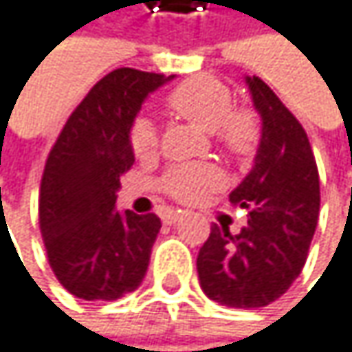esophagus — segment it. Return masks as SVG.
<instances>
[{"label":"esophagus","instance_id":"obj_1","mask_svg":"<svg viewBox=\"0 0 352 352\" xmlns=\"http://www.w3.org/2000/svg\"><path fill=\"white\" fill-rule=\"evenodd\" d=\"M182 215H184L182 209H166V211L162 213V221L168 223V226H172V223H176Z\"/></svg>","mask_w":352,"mask_h":352}]
</instances>
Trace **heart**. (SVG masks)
Returning a JSON list of instances; mask_svg holds the SVG:
<instances>
[{"mask_svg": "<svg viewBox=\"0 0 352 352\" xmlns=\"http://www.w3.org/2000/svg\"><path fill=\"white\" fill-rule=\"evenodd\" d=\"M168 108L182 120L213 133L221 147L234 157L254 153L261 126L250 110H234V98L228 86L215 78L199 76L180 84L168 96ZM131 147L137 157H151L157 151V131L149 118H137L131 129ZM223 176L211 164L174 166L162 180L168 195L178 201H195L201 195L221 186Z\"/></svg>", "mask_w": 352, "mask_h": 352, "instance_id": "b5f03b06", "label": "heart"}]
</instances>
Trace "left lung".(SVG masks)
<instances>
[{
    "mask_svg": "<svg viewBox=\"0 0 352 352\" xmlns=\"http://www.w3.org/2000/svg\"><path fill=\"white\" fill-rule=\"evenodd\" d=\"M261 116L252 170L230 192L248 209L240 234L211 228L197 270L205 295L221 305L252 309L276 301L299 276L320 215V178L299 120L261 78H244Z\"/></svg>",
    "mask_w": 352,
    "mask_h": 352,
    "instance_id": "1",
    "label": "left lung"
}]
</instances>
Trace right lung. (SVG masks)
I'll use <instances>...</instances> for the list:
<instances>
[{
    "instance_id": "1",
    "label": "right lung",
    "mask_w": 352,
    "mask_h": 352,
    "mask_svg": "<svg viewBox=\"0 0 352 352\" xmlns=\"http://www.w3.org/2000/svg\"><path fill=\"white\" fill-rule=\"evenodd\" d=\"M174 76L114 69L65 122L41 184L38 217L59 283L86 301H114L147 272L162 221L116 207L120 176L133 166L131 129L143 102Z\"/></svg>"
}]
</instances>
